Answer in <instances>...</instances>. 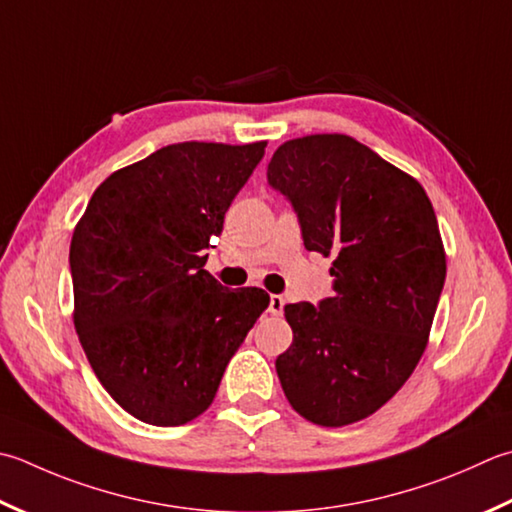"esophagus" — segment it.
<instances>
[{"label": "esophagus", "instance_id": "obj_1", "mask_svg": "<svg viewBox=\"0 0 512 512\" xmlns=\"http://www.w3.org/2000/svg\"><path fill=\"white\" fill-rule=\"evenodd\" d=\"M284 297L282 295H270V302H268V310L270 315H282L284 313Z\"/></svg>", "mask_w": 512, "mask_h": 512}]
</instances>
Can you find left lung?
Listing matches in <instances>:
<instances>
[{
    "mask_svg": "<svg viewBox=\"0 0 512 512\" xmlns=\"http://www.w3.org/2000/svg\"><path fill=\"white\" fill-rule=\"evenodd\" d=\"M268 184L293 204L304 246L333 259V297L286 304L293 344L275 368L317 426L382 408L422 359L446 279V253L422 184L348 135L282 144Z\"/></svg>",
    "mask_w": 512,
    "mask_h": 512,
    "instance_id": "left-lung-1",
    "label": "left lung"
}]
</instances>
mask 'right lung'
<instances>
[{
    "label": "right lung",
    "mask_w": 512,
    "mask_h": 512,
    "mask_svg": "<svg viewBox=\"0 0 512 512\" xmlns=\"http://www.w3.org/2000/svg\"><path fill=\"white\" fill-rule=\"evenodd\" d=\"M266 142H182L115 170L70 242L75 328L108 395L139 422L182 426L213 404L230 357L268 308L204 270L210 239Z\"/></svg>",
    "instance_id": "obj_1"
}]
</instances>
